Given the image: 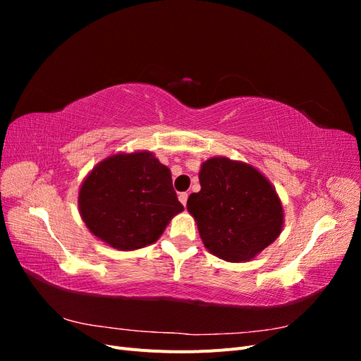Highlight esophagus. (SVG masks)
I'll list each match as a JSON object with an SVG mask.
<instances>
[{
  "mask_svg": "<svg viewBox=\"0 0 361 361\" xmlns=\"http://www.w3.org/2000/svg\"><path fill=\"white\" fill-rule=\"evenodd\" d=\"M179 202L183 204V206H187V200H188V192H179Z\"/></svg>",
  "mask_w": 361,
  "mask_h": 361,
  "instance_id": "34e87169",
  "label": "esophagus"
}]
</instances>
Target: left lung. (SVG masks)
I'll use <instances>...</instances> for the list:
<instances>
[{"instance_id":"obj_1","label":"left lung","mask_w":361,"mask_h":361,"mask_svg":"<svg viewBox=\"0 0 361 361\" xmlns=\"http://www.w3.org/2000/svg\"><path fill=\"white\" fill-rule=\"evenodd\" d=\"M202 190L187 209L209 253L226 262H248L276 241L285 212L272 183L256 167L226 157L202 162Z\"/></svg>"}]
</instances>
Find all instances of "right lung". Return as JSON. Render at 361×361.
<instances>
[{"label": "right lung", "mask_w": 361, "mask_h": 361, "mask_svg": "<svg viewBox=\"0 0 361 361\" xmlns=\"http://www.w3.org/2000/svg\"><path fill=\"white\" fill-rule=\"evenodd\" d=\"M78 209L87 228L113 248L133 251L157 243L183 211L171 171L149 150L118 152L82 180Z\"/></svg>", "instance_id": "right-lung-1"}]
</instances>
